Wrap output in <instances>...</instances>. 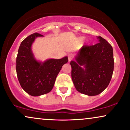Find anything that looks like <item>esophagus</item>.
I'll list each match as a JSON object with an SVG mask.
<instances>
[{
    "mask_svg": "<svg viewBox=\"0 0 130 130\" xmlns=\"http://www.w3.org/2000/svg\"><path fill=\"white\" fill-rule=\"evenodd\" d=\"M68 60H69V62H70L71 60H73V54H70L68 56Z\"/></svg>",
    "mask_w": 130,
    "mask_h": 130,
    "instance_id": "1",
    "label": "esophagus"
}]
</instances>
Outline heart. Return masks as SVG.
I'll list each match as a JSON object with an SVG mask.
<instances>
[{
	"label": "heart",
	"instance_id": "b5f03b06",
	"mask_svg": "<svg viewBox=\"0 0 130 130\" xmlns=\"http://www.w3.org/2000/svg\"><path fill=\"white\" fill-rule=\"evenodd\" d=\"M79 40H82V38H79Z\"/></svg>",
	"mask_w": 130,
	"mask_h": 130
}]
</instances>
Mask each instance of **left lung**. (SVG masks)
I'll return each mask as SVG.
<instances>
[{
    "instance_id": "8db88e82",
    "label": "left lung",
    "mask_w": 130,
    "mask_h": 130,
    "mask_svg": "<svg viewBox=\"0 0 130 130\" xmlns=\"http://www.w3.org/2000/svg\"><path fill=\"white\" fill-rule=\"evenodd\" d=\"M92 46H83L71 60V78L76 89L88 96L99 95L108 86L114 71L113 49L101 37Z\"/></svg>"
}]
</instances>
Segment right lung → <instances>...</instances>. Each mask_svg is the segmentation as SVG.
<instances>
[{
    "label": "right lung",
    "mask_w": 130,
    "mask_h": 130,
    "mask_svg": "<svg viewBox=\"0 0 130 130\" xmlns=\"http://www.w3.org/2000/svg\"><path fill=\"white\" fill-rule=\"evenodd\" d=\"M44 37L37 33L29 35L21 43L16 57V73L21 87L31 96L47 93L54 86L56 79L68 57L60 59H49L44 62L37 60L32 45L37 37Z\"/></svg>",
    "instance_id": "obj_1"
}]
</instances>
